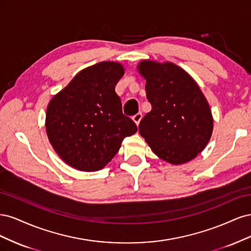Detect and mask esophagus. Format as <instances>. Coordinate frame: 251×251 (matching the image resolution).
<instances>
[{
    "instance_id": "34e87169",
    "label": "esophagus",
    "mask_w": 251,
    "mask_h": 251,
    "mask_svg": "<svg viewBox=\"0 0 251 251\" xmlns=\"http://www.w3.org/2000/svg\"><path fill=\"white\" fill-rule=\"evenodd\" d=\"M141 118H142V114L141 113H137V114H135V115L133 116V121L134 123L136 124V125H139V123H140V120H141Z\"/></svg>"
}]
</instances>
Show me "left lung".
<instances>
[{
  "mask_svg": "<svg viewBox=\"0 0 251 251\" xmlns=\"http://www.w3.org/2000/svg\"><path fill=\"white\" fill-rule=\"evenodd\" d=\"M147 80L151 104L139 133L162 160L174 165L193 160L205 149L214 127L211 110L198 83L181 67L144 59L137 66Z\"/></svg>",
  "mask_w": 251,
  "mask_h": 251,
  "instance_id": "8db88e82",
  "label": "left lung"
}]
</instances>
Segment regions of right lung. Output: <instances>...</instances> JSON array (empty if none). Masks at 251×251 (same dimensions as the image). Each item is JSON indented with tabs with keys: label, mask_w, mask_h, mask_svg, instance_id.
<instances>
[{
	"label": "right lung",
	"mask_w": 251,
	"mask_h": 251,
	"mask_svg": "<svg viewBox=\"0 0 251 251\" xmlns=\"http://www.w3.org/2000/svg\"><path fill=\"white\" fill-rule=\"evenodd\" d=\"M120 63L101 62L78 72L52 97L46 132L56 154L82 172L103 169L117 154L125 137L137 132L124 115L115 86L124 76Z\"/></svg>",
	"instance_id": "obj_1"
}]
</instances>
